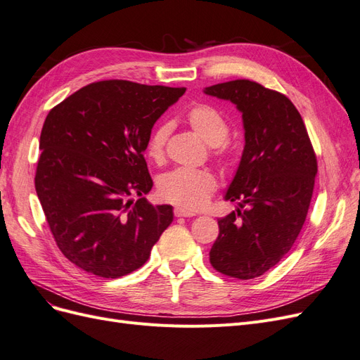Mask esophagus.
I'll list each match as a JSON object with an SVG mask.
<instances>
[{"label": "esophagus", "instance_id": "esophagus-1", "mask_svg": "<svg viewBox=\"0 0 360 360\" xmlns=\"http://www.w3.org/2000/svg\"><path fill=\"white\" fill-rule=\"evenodd\" d=\"M174 216H176V217H191V216H195V213L191 212V210H184V209H181V207H176V209H174Z\"/></svg>", "mask_w": 360, "mask_h": 360}]
</instances>
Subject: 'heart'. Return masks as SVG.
<instances>
[{
    "mask_svg": "<svg viewBox=\"0 0 360 360\" xmlns=\"http://www.w3.org/2000/svg\"><path fill=\"white\" fill-rule=\"evenodd\" d=\"M186 122L195 134L212 146L213 156L222 165H230L233 148L226 141L230 136V123L225 115L213 105L197 103L186 112ZM169 134L171 123L168 122H162L153 129L146 144V153L150 160L155 163L165 160ZM216 188L217 179L209 169L177 168L163 174L158 183V192L162 200L189 210L204 207Z\"/></svg>",
    "mask_w": 360,
    "mask_h": 360,
    "instance_id": "b5f03b06",
    "label": "heart"
}]
</instances>
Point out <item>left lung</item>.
<instances>
[{"instance_id":"obj_1","label":"left lung","mask_w":360,"mask_h":360,"mask_svg":"<svg viewBox=\"0 0 360 360\" xmlns=\"http://www.w3.org/2000/svg\"><path fill=\"white\" fill-rule=\"evenodd\" d=\"M205 94L237 105L246 141L225 195L240 201V209L217 219L210 263L225 276L254 279L276 266L296 242L309 210L317 156L285 94L249 79L207 86Z\"/></svg>"}]
</instances>
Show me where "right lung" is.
<instances>
[{"mask_svg":"<svg viewBox=\"0 0 360 360\" xmlns=\"http://www.w3.org/2000/svg\"><path fill=\"white\" fill-rule=\"evenodd\" d=\"M184 91L97 81L46 115L36 192L53 240L75 266L101 278L132 274L172 222L171 205L143 197L153 186L144 150L156 120Z\"/></svg>","mask_w":360,"mask_h":360,"instance_id":"1","label":"right lung"}]
</instances>
